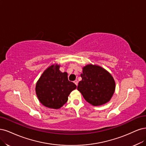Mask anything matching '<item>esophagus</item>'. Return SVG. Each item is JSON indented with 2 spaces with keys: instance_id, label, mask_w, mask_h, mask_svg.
I'll list each match as a JSON object with an SVG mask.
<instances>
[{
  "instance_id": "34e87169",
  "label": "esophagus",
  "mask_w": 146,
  "mask_h": 146,
  "mask_svg": "<svg viewBox=\"0 0 146 146\" xmlns=\"http://www.w3.org/2000/svg\"><path fill=\"white\" fill-rule=\"evenodd\" d=\"M74 83L75 84H76V86H78V81H77V80H75V81H74Z\"/></svg>"
}]
</instances>
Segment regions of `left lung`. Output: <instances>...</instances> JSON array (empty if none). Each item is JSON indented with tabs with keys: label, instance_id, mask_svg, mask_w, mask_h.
Masks as SVG:
<instances>
[{
	"label": "left lung",
	"instance_id": "1",
	"mask_svg": "<svg viewBox=\"0 0 146 146\" xmlns=\"http://www.w3.org/2000/svg\"><path fill=\"white\" fill-rule=\"evenodd\" d=\"M78 90L90 104L98 106L106 104L115 90V82L111 74L102 67L89 64L84 67Z\"/></svg>",
	"mask_w": 146,
	"mask_h": 146
}]
</instances>
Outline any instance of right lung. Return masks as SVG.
Instances as JSON below:
<instances>
[{
    "label": "right lung",
    "instance_id": "1",
    "mask_svg": "<svg viewBox=\"0 0 146 146\" xmlns=\"http://www.w3.org/2000/svg\"><path fill=\"white\" fill-rule=\"evenodd\" d=\"M60 65H52L46 68L37 81L36 93L42 105L58 109L68 101L70 93L76 88L68 81L67 72H61Z\"/></svg>",
    "mask_w": 146,
    "mask_h": 146
}]
</instances>
